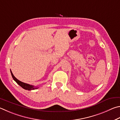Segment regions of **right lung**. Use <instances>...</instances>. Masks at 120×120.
Returning a JSON list of instances; mask_svg holds the SVG:
<instances>
[{
	"instance_id": "obj_1",
	"label": "right lung",
	"mask_w": 120,
	"mask_h": 120,
	"mask_svg": "<svg viewBox=\"0 0 120 120\" xmlns=\"http://www.w3.org/2000/svg\"><path fill=\"white\" fill-rule=\"evenodd\" d=\"M10 72H11V74L13 79H14L15 81L17 82V84H19L21 87H22L23 89L27 90H34V89H37L38 88V87H34V86H32V85H30L29 84L26 83H24L19 81V80L17 79V78L14 75H13V73H12V72L11 70H10Z\"/></svg>"
}]
</instances>
